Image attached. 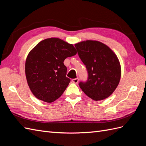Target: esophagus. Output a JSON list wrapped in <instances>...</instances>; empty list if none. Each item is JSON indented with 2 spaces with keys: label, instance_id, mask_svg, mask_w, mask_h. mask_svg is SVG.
I'll list each match as a JSON object with an SVG mask.
<instances>
[{
  "label": "esophagus",
  "instance_id": "1",
  "mask_svg": "<svg viewBox=\"0 0 146 146\" xmlns=\"http://www.w3.org/2000/svg\"><path fill=\"white\" fill-rule=\"evenodd\" d=\"M72 82L73 83H76V84H77L78 83V78H74V79H72Z\"/></svg>",
  "mask_w": 146,
  "mask_h": 146
}]
</instances>
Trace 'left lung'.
Segmentation results:
<instances>
[{"label": "left lung", "instance_id": "8db88e82", "mask_svg": "<svg viewBox=\"0 0 146 146\" xmlns=\"http://www.w3.org/2000/svg\"><path fill=\"white\" fill-rule=\"evenodd\" d=\"M75 46L88 72V81L79 83L80 88L95 101L107 99L120 82L121 67L117 55L108 46L98 41H83Z\"/></svg>", "mask_w": 146, "mask_h": 146}]
</instances>
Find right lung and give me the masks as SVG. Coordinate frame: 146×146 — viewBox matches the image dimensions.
<instances>
[{
    "mask_svg": "<svg viewBox=\"0 0 146 146\" xmlns=\"http://www.w3.org/2000/svg\"><path fill=\"white\" fill-rule=\"evenodd\" d=\"M72 44L57 38L39 42L30 51L25 70L28 85L38 99L51 103L63 94L70 80L66 77L64 60L76 55Z\"/></svg>",
    "mask_w": 146,
    "mask_h": 146,
    "instance_id": "right-lung-1",
    "label": "right lung"
}]
</instances>
